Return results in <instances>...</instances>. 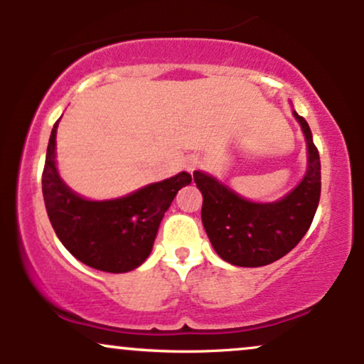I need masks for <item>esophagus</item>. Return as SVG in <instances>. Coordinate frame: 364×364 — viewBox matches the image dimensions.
<instances>
[{"label": "esophagus", "instance_id": "esophagus-1", "mask_svg": "<svg viewBox=\"0 0 364 364\" xmlns=\"http://www.w3.org/2000/svg\"><path fill=\"white\" fill-rule=\"evenodd\" d=\"M195 168H196V161H195V159H188V161H186V169L191 173V171H195Z\"/></svg>", "mask_w": 364, "mask_h": 364}]
</instances>
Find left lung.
Wrapping results in <instances>:
<instances>
[{"mask_svg": "<svg viewBox=\"0 0 364 364\" xmlns=\"http://www.w3.org/2000/svg\"><path fill=\"white\" fill-rule=\"evenodd\" d=\"M308 144V169L303 181L279 202L255 203L231 188L195 171L203 195L202 223L212 246L225 262L237 267L269 265L287 255L306 235L320 202V156L311 129L294 111Z\"/></svg>", "mask_w": 364, "mask_h": 364, "instance_id": "8db88e82", "label": "left lung"}]
</instances>
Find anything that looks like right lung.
Listing matches in <instances>:
<instances>
[{"label":"right lung","mask_w":364,"mask_h":364,"mask_svg":"<svg viewBox=\"0 0 364 364\" xmlns=\"http://www.w3.org/2000/svg\"><path fill=\"white\" fill-rule=\"evenodd\" d=\"M54 123L43 171V195L49 220L60 241L92 269L121 274L136 269L152 252L159 224L171 202L191 176L179 173L116 200L92 202L63 183L54 162Z\"/></svg>","instance_id":"right-lung-1"}]
</instances>
